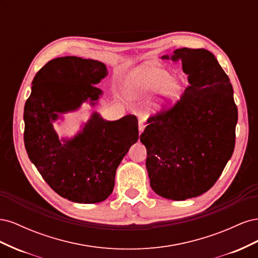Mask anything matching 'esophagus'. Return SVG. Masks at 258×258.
Masks as SVG:
<instances>
[{
	"mask_svg": "<svg viewBox=\"0 0 258 258\" xmlns=\"http://www.w3.org/2000/svg\"><path fill=\"white\" fill-rule=\"evenodd\" d=\"M144 128H145V121L143 119H140L139 120V132H140V134L143 132Z\"/></svg>",
	"mask_w": 258,
	"mask_h": 258,
	"instance_id": "obj_1",
	"label": "esophagus"
}]
</instances>
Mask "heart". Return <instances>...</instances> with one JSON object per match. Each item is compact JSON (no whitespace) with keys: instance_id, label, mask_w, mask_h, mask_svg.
<instances>
[{"instance_id":"heart-1","label":"heart","mask_w":258,"mask_h":258,"mask_svg":"<svg viewBox=\"0 0 258 258\" xmlns=\"http://www.w3.org/2000/svg\"><path fill=\"white\" fill-rule=\"evenodd\" d=\"M129 89L132 92H152L165 86V95L168 98H174L179 91V85L172 80L166 70L155 68L151 64H144L130 76L128 82Z\"/></svg>"}]
</instances>
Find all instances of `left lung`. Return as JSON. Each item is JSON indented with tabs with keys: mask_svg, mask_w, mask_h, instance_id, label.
<instances>
[{
	"mask_svg": "<svg viewBox=\"0 0 258 258\" xmlns=\"http://www.w3.org/2000/svg\"><path fill=\"white\" fill-rule=\"evenodd\" d=\"M171 58L181 59L189 86L172 106L148 117L140 140L153 190L181 201L205 194L221 176L235 148L238 108L212 52L184 47Z\"/></svg>",
	"mask_w": 258,
	"mask_h": 258,
	"instance_id": "left-lung-1",
	"label": "left lung"
}]
</instances>
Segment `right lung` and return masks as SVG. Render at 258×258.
<instances>
[{"label": "right lung", "instance_id": "right-lung-1", "mask_svg": "<svg viewBox=\"0 0 258 258\" xmlns=\"http://www.w3.org/2000/svg\"><path fill=\"white\" fill-rule=\"evenodd\" d=\"M96 60L60 57L34 76L25 105L26 151L38 172L59 196L79 204H97L113 191L116 169L139 139L138 118L126 115L104 120L95 113L83 130L62 144L52 128L60 113L79 108L102 95L96 87L106 76Z\"/></svg>", "mask_w": 258, "mask_h": 258}]
</instances>
